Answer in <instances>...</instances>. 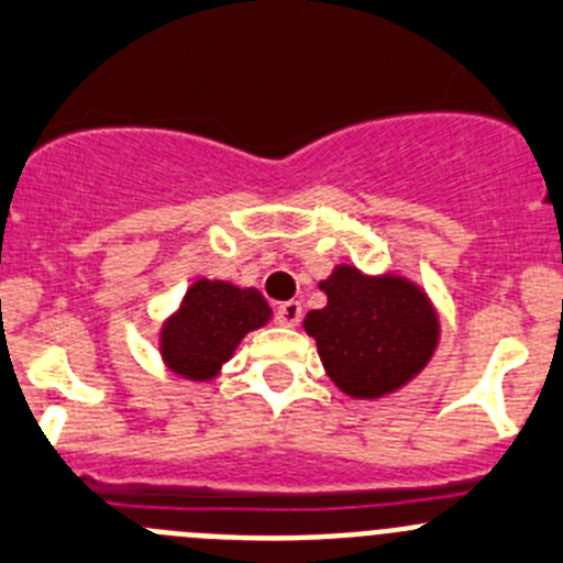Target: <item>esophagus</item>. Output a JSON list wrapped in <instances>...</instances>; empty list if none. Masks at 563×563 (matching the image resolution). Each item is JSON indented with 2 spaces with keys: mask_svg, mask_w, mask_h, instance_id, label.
I'll return each mask as SVG.
<instances>
[{
  "mask_svg": "<svg viewBox=\"0 0 563 563\" xmlns=\"http://www.w3.org/2000/svg\"><path fill=\"white\" fill-rule=\"evenodd\" d=\"M301 314H303V307L298 301H285L276 307V320L285 325H298L301 323Z\"/></svg>",
  "mask_w": 563,
  "mask_h": 563,
  "instance_id": "1",
  "label": "esophagus"
}]
</instances>
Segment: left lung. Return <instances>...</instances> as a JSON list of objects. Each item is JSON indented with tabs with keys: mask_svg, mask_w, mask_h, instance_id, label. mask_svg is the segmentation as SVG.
<instances>
[{
	"mask_svg": "<svg viewBox=\"0 0 563 563\" xmlns=\"http://www.w3.org/2000/svg\"><path fill=\"white\" fill-rule=\"evenodd\" d=\"M329 303L303 329L318 342L331 382L351 398H382L426 367L439 323L428 298L398 276L373 278L340 265L320 282Z\"/></svg>",
	"mask_w": 563,
	"mask_h": 563,
	"instance_id": "obj_1",
	"label": "left lung"
}]
</instances>
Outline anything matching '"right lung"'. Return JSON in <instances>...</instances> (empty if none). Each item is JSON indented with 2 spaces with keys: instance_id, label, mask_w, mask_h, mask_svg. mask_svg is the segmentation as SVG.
Masks as SVG:
<instances>
[{
  "instance_id": "right-lung-1",
  "label": "right lung",
  "mask_w": 563,
  "mask_h": 563,
  "mask_svg": "<svg viewBox=\"0 0 563 563\" xmlns=\"http://www.w3.org/2000/svg\"><path fill=\"white\" fill-rule=\"evenodd\" d=\"M271 318V307L256 290L198 278L179 312L165 323L159 351L168 367L185 378L207 382L221 371L249 331Z\"/></svg>"
}]
</instances>
